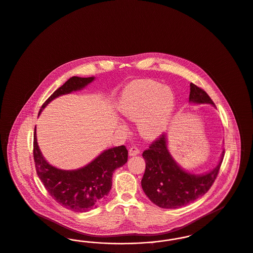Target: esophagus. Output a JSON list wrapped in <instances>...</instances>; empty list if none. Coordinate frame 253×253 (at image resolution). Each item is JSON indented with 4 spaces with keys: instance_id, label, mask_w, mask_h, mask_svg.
<instances>
[{
    "instance_id": "esophagus-1",
    "label": "esophagus",
    "mask_w": 253,
    "mask_h": 253,
    "mask_svg": "<svg viewBox=\"0 0 253 253\" xmlns=\"http://www.w3.org/2000/svg\"><path fill=\"white\" fill-rule=\"evenodd\" d=\"M139 152H140V151H139V149H138L137 147H135V146L131 147V148H130V150H129V154H130L131 156H134V155H137V154H138Z\"/></svg>"
}]
</instances>
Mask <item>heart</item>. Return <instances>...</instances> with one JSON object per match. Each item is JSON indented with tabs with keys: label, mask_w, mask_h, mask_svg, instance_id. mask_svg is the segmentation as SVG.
Listing matches in <instances>:
<instances>
[{
	"label": "heart",
	"mask_w": 253,
	"mask_h": 253,
	"mask_svg": "<svg viewBox=\"0 0 253 253\" xmlns=\"http://www.w3.org/2000/svg\"><path fill=\"white\" fill-rule=\"evenodd\" d=\"M175 96L169 86L158 82L139 80L128 85L119 101V111L131 120L146 138L161 135L171 121Z\"/></svg>",
	"instance_id": "1"
}]
</instances>
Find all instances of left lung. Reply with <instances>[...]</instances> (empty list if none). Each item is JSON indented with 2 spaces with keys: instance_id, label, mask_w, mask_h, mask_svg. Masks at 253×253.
<instances>
[{
  "instance_id": "1",
  "label": "left lung",
  "mask_w": 253,
  "mask_h": 253,
  "mask_svg": "<svg viewBox=\"0 0 253 253\" xmlns=\"http://www.w3.org/2000/svg\"><path fill=\"white\" fill-rule=\"evenodd\" d=\"M189 101L214 105L209 95L192 83ZM142 155L146 162L141 181L143 191L155 205L176 209L195 202L211 188L222 164L224 152L218 165L203 175L184 171L177 165L168 150L167 136L164 133Z\"/></svg>"
}]
</instances>
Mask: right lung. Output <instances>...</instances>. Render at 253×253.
Masks as SVG:
<instances>
[{"label": "right lung", "instance_id": "right-lung-1", "mask_svg": "<svg viewBox=\"0 0 253 253\" xmlns=\"http://www.w3.org/2000/svg\"><path fill=\"white\" fill-rule=\"evenodd\" d=\"M93 80L94 77H71L42 104L40 114L53 99L80 90ZM33 153L37 174L46 190L61 206L76 212L89 211L103 202L111 189L113 173L128 160V151L122 145L101 152L96 159L79 169H58L42 156L37 141L36 128Z\"/></svg>", "mask_w": 253, "mask_h": 253}]
</instances>
